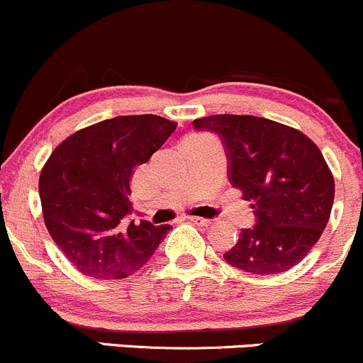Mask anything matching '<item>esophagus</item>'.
Returning a JSON list of instances; mask_svg holds the SVG:
<instances>
[{
  "instance_id": "obj_1",
  "label": "esophagus",
  "mask_w": 363,
  "mask_h": 363,
  "mask_svg": "<svg viewBox=\"0 0 363 363\" xmlns=\"http://www.w3.org/2000/svg\"><path fill=\"white\" fill-rule=\"evenodd\" d=\"M188 219L191 220V223L198 224V226H211V223H212V220L203 219V217H200V216H191V217H188Z\"/></svg>"
}]
</instances>
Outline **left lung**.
Returning a JSON list of instances; mask_svg holds the SVG:
<instances>
[{
    "label": "left lung",
    "mask_w": 363,
    "mask_h": 363,
    "mask_svg": "<svg viewBox=\"0 0 363 363\" xmlns=\"http://www.w3.org/2000/svg\"><path fill=\"white\" fill-rule=\"evenodd\" d=\"M193 127L219 135L228 179L254 208L255 224L224 254L228 264L277 274L303 261L334 203V177L316 144L296 128L247 114H213Z\"/></svg>",
    "instance_id": "8db88e82"
}]
</instances>
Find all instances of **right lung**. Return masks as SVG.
<instances>
[{
    "label": "right lung",
    "instance_id": "obj_1",
    "mask_svg": "<svg viewBox=\"0 0 363 363\" xmlns=\"http://www.w3.org/2000/svg\"><path fill=\"white\" fill-rule=\"evenodd\" d=\"M175 130L156 114L116 116L67 137L40 175L47 230L78 272L127 278L143 268L170 224L128 223L133 169L151 158Z\"/></svg>",
    "mask_w": 363,
    "mask_h": 363
}]
</instances>
